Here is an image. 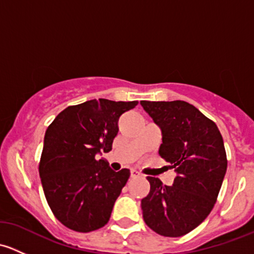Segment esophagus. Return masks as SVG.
<instances>
[{
  "mask_svg": "<svg viewBox=\"0 0 254 254\" xmlns=\"http://www.w3.org/2000/svg\"><path fill=\"white\" fill-rule=\"evenodd\" d=\"M130 173H131V178H136V177H140V173L137 172V171H135V170H132Z\"/></svg>",
  "mask_w": 254,
  "mask_h": 254,
  "instance_id": "34e87169",
  "label": "esophagus"
}]
</instances>
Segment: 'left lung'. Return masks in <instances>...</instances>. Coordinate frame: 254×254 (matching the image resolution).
<instances>
[{
  "label": "left lung",
  "instance_id": "1",
  "mask_svg": "<svg viewBox=\"0 0 254 254\" xmlns=\"http://www.w3.org/2000/svg\"><path fill=\"white\" fill-rule=\"evenodd\" d=\"M140 104L161 129L158 153L176 172L172 186L147 177L143 221L161 236L181 237L199 226L214 207L227 170L224 140L216 124L187 102Z\"/></svg>",
  "mask_w": 254,
  "mask_h": 254
}]
</instances>
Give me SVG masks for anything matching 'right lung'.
Masks as SVG:
<instances>
[{
	"label": "right lung",
	"mask_w": 254,
	"mask_h": 254,
	"mask_svg": "<svg viewBox=\"0 0 254 254\" xmlns=\"http://www.w3.org/2000/svg\"><path fill=\"white\" fill-rule=\"evenodd\" d=\"M136 106L91 99L67 107L49 125L39 176L51 211L68 229L91 232L109 221L130 171L115 172L97 155L112 150L119 117Z\"/></svg>",
	"instance_id": "add662e5"
}]
</instances>
